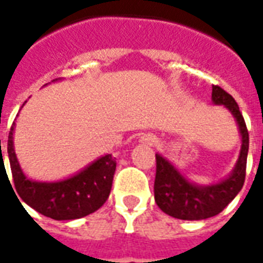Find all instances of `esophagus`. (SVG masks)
<instances>
[{
	"mask_svg": "<svg viewBox=\"0 0 263 263\" xmlns=\"http://www.w3.org/2000/svg\"><path fill=\"white\" fill-rule=\"evenodd\" d=\"M156 142H157V139L154 138V136H152V135L142 136V143L150 144V146H152V144H156Z\"/></svg>",
	"mask_w": 263,
	"mask_h": 263,
	"instance_id": "1",
	"label": "esophagus"
}]
</instances>
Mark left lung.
Returning a JSON list of instances; mask_svg holds the SVG:
<instances>
[{
	"mask_svg": "<svg viewBox=\"0 0 263 263\" xmlns=\"http://www.w3.org/2000/svg\"><path fill=\"white\" fill-rule=\"evenodd\" d=\"M212 99L216 105H224L236 119L241 135L240 156L228 179L212 185L200 187L190 183L168 160H165L160 154H156V203L168 216L179 220H204L217 216L232 202L245 184L249 154V131L243 115L232 95L222 90L220 86H213Z\"/></svg>",
	"mask_w": 263,
	"mask_h": 263,
	"instance_id": "1",
	"label": "left lung"
}]
</instances>
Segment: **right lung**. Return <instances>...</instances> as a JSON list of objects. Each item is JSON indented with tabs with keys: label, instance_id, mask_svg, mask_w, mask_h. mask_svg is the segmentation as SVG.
<instances>
[{
	"label": "right lung",
	"instance_id": "obj_1",
	"mask_svg": "<svg viewBox=\"0 0 263 263\" xmlns=\"http://www.w3.org/2000/svg\"><path fill=\"white\" fill-rule=\"evenodd\" d=\"M13 129L14 121L8 136L10 171L18 196L30 208L53 220H75L94 213L106 202L116 172V158L111 154L101 157L82 172L63 181H32L23 173L14 154ZM2 161L1 157V165Z\"/></svg>",
	"mask_w": 263,
	"mask_h": 263
}]
</instances>
